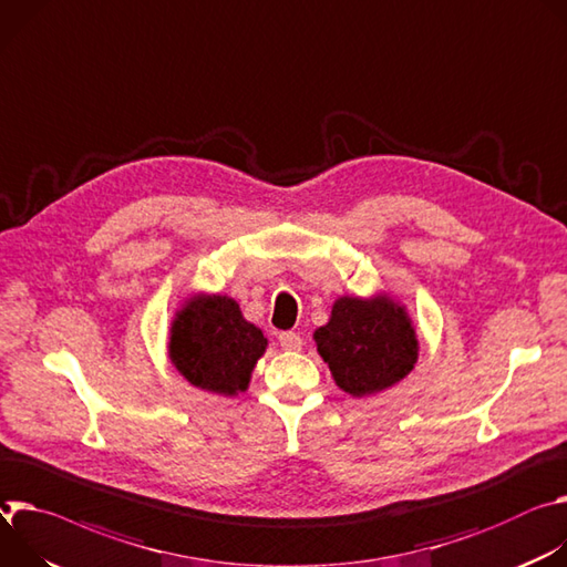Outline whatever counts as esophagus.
Segmentation results:
<instances>
[{
    "label": "esophagus",
    "mask_w": 567,
    "mask_h": 567,
    "mask_svg": "<svg viewBox=\"0 0 567 567\" xmlns=\"http://www.w3.org/2000/svg\"><path fill=\"white\" fill-rule=\"evenodd\" d=\"M279 344L286 351H297V349H301V338L295 331H284V333H279Z\"/></svg>",
    "instance_id": "34e87169"
}]
</instances>
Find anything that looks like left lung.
Returning a JSON list of instances; mask_svg holds the SVG:
<instances>
[{"instance_id":"1","label":"left lung","mask_w":567,"mask_h":567,"mask_svg":"<svg viewBox=\"0 0 567 567\" xmlns=\"http://www.w3.org/2000/svg\"><path fill=\"white\" fill-rule=\"evenodd\" d=\"M312 340L336 385L353 399L373 396L401 383L419 360L414 324L390 292L342 295Z\"/></svg>"}]
</instances>
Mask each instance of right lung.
<instances>
[{
    "mask_svg": "<svg viewBox=\"0 0 567 567\" xmlns=\"http://www.w3.org/2000/svg\"><path fill=\"white\" fill-rule=\"evenodd\" d=\"M266 349L264 331L247 322L236 299L227 295L186 297L171 322L173 367L194 388L218 396L245 392Z\"/></svg>",
    "mask_w": 567,
    "mask_h": 567,
    "instance_id": "add662e5",
    "label": "right lung"
}]
</instances>
